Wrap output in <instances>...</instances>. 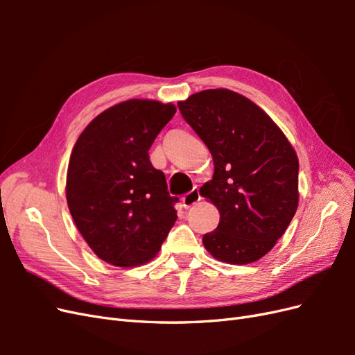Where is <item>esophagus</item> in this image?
<instances>
[{"mask_svg":"<svg viewBox=\"0 0 355 355\" xmlns=\"http://www.w3.org/2000/svg\"><path fill=\"white\" fill-rule=\"evenodd\" d=\"M200 200H201L200 191H198V188H194L191 192H188V194H185L184 197H182V204H184L185 209H189L191 206H194V204H197Z\"/></svg>","mask_w":355,"mask_h":355,"instance_id":"esophagus-1","label":"esophagus"}]
</instances>
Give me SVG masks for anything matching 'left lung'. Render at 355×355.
I'll list each match as a JSON object with an SVG mask.
<instances>
[{"instance_id": "1", "label": "left lung", "mask_w": 355, "mask_h": 355, "mask_svg": "<svg viewBox=\"0 0 355 355\" xmlns=\"http://www.w3.org/2000/svg\"><path fill=\"white\" fill-rule=\"evenodd\" d=\"M213 157V179L200 189L220 213L202 244L216 259L259 261L282 239L299 201V161L284 133L244 96L210 89L178 102Z\"/></svg>"}]
</instances>
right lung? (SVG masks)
I'll return each instance as SVG.
<instances>
[{
	"instance_id": "add662e5",
	"label": "right lung",
	"mask_w": 355,
	"mask_h": 355,
	"mask_svg": "<svg viewBox=\"0 0 355 355\" xmlns=\"http://www.w3.org/2000/svg\"><path fill=\"white\" fill-rule=\"evenodd\" d=\"M175 105L130 99L84 128L67 175V201L83 239L102 261L130 268L158 253L178 214L149 148Z\"/></svg>"
}]
</instances>
